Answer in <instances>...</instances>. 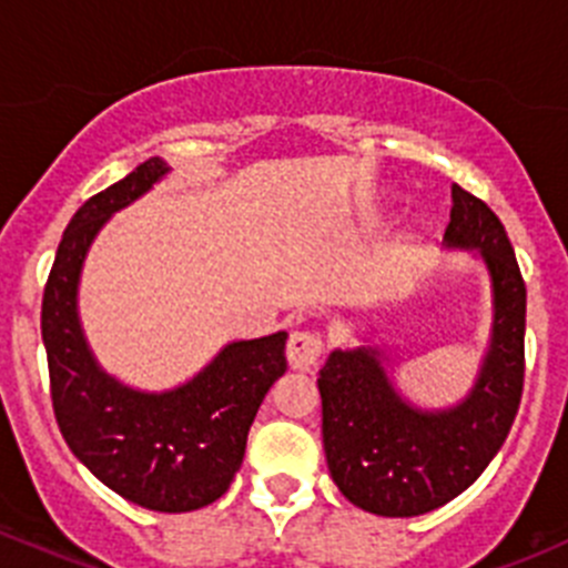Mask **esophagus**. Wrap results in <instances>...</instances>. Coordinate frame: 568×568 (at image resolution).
<instances>
[{
  "label": "esophagus",
  "instance_id": "1",
  "mask_svg": "<svg viewBox=\"0 0 568 568\" xmlns=\"http://www.w3.org/2000/svg\"><path fill=\"white\" fill-rule=\"evenodd\" d=\"M322 349H325V342H322L320 333L300 331L288 338V347H285V356H288L291 369H300V373H308L320 364Z\"/></svg>",
  "mask_w": 568,
  "mask_h": 568
}]
</instances>
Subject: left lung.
<instances>
[{"mask_svg": "<svg viewBox=\"0 0 568 568\" xmlns=\"http://www.w3.org/2000/svg\"><path fill=\"white\" fill-rule=\"evenodd\" d=\"M452 201L445 248L476 252L493 294L490 342L468 395L448 409H420L392 384L375 344L336 347L316 381L333 481L375 516H423L457 499L499 454L521 404L527 288L516 252L485 201L459 184Z\"/></svg>", "mask_w": 568, "mask_h": 568, "instance_id": "1", "label": "left lung"}]
</instances>
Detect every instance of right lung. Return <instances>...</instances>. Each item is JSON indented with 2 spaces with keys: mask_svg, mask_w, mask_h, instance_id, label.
<instances>
[{
  "mask_svg": "<svg viewBox=\"0 0 568 568\" xmlns=\"http://www.w3.org/2000/svg\"><path fill=\"white\" fill-rule=\"evenodd\" d=\"M168 173L171 164L151 156L72 215L47 280L41 338L69 452L123 499L190 513L221 499L235 479L254 415L288 367V333L224 344L193 378L164 392L134 389L100 367L78 314L83 263L105 221Z\"/></svg>",
  "mask_w": 568,
  "mask_h": 568,
  "instance_id": "add662e5",
  "label": "right lung"
}]
</instances>
